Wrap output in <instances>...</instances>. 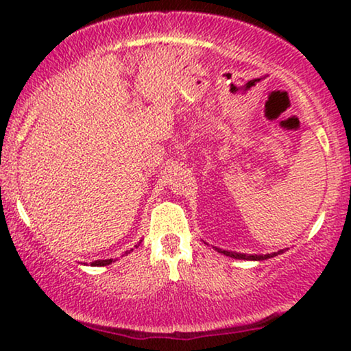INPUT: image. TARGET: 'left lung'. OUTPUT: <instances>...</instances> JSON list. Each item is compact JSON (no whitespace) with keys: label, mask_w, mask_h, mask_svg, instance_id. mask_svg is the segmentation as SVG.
Masks as SVG:
<instances>
[{"label":"left lung","mask_w":351,"mask_h":351,"mask_svg":"<svg viewBox=\"0 0 351 351\" xmlns=\"http://www.w3.org/2000/svg\"><path fill=\"white\" fill-rule=\"evenodd\" d=\"M215 251L223 254V256L239 258V261H267V258L276 257L278 254H282L285 252V249H281V251H278V252H271V254H241L237 251H225V249H219V247H215Z\"/></svg>","instance_id":"8db88e82"}]
</instances>
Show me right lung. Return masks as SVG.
Instances as JSON below:
<instances>
[{"label":"right lung","instance_id":"1","mask_svg":"<svg viewBox=\"0 0 351 351\" xmlns=\"http://www.w3.org/2000/svg\"><path fill=\"white\" fill-rule=\"evenodd\" d=\"M142 241H138L137 246H141ZM136 246V247H137ZM131 251H134V249H131ZM131 251H126L124 252V256H128V254H131ZM114 262L113 258H105V261H95V262H90V267H105V265H110V263Z\"/></svg>","mask_w":351,"mask_h":351}]
</instances>
